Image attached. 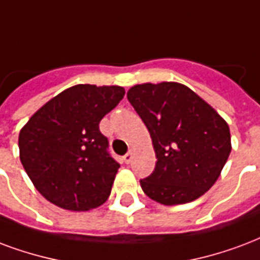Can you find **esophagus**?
Returning a JSON list of instances; mask_svg holds the SVG:
<instances>
[{"label": "esophagus", "instance_id": "obj_1", "mask_svg": "<svg viewBox=\"0 0 260 260\" xmlns=\"http://www.w3.org/2000/svg\"><path fill=\"white\" fill-rule=\"evenodd\" d=\"M122 158H124L125 164H129L131 161H132V158H134V151H132V150H129V151H128V153H126V154H125Z\"/></svg>", "mask_w": 260, "mask_h": 260}]
</instances>
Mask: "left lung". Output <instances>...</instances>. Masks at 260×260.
Here are the masks:
<instances>
[{
  "label": "left lung",
  "mask_w": 260,
  "mask_h": 260,
  "mask_svg": "<svg viewBox=\"0 0 260 260\" xmlns=\"http://www.w3.org/2000/svg\"><path fill=\"white\" fill-rule=\"evenodd\" d=\"M126 98L147 126L157 158L151 175L140 179L146 196L178 205L208 191L232 151L226 121L178 82L135 85Z\"/></svg>",
  "instance_id": "1"
}]
</instances>
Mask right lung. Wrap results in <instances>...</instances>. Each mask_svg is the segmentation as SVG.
Here are the masks:
<instances>
[{
	"label": "right lung",
	"mask_w": 260,
	"mask_h": 260,
	"mask_svg": "<svg viewBox=\"0 0 260 260\" xmlns=\"http://www.w3.org/2000/svg\"><path fill=\"white\" fill-rule=\"evenodd\" d=\"M121 86L80 84L32 115L19 135L23 168L52 204L89 211L109 199L120 164L99 122L124 98Z\"/></svg>",
	"instance_id": "1"
}]
</instances>
